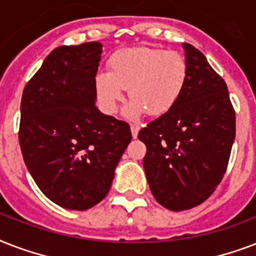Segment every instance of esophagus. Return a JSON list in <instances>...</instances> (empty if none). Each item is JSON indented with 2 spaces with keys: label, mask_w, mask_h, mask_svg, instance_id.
<instances>
[{
  "label": "esophagus",
  "mask_w": 256,
  "mask_h": 256,
  "mask_svg": "<svg viewBox=\"0 0 256 256\" xmlns=\"http://www.w3.org/2000/svg\"><path fill=\"white\" fill-rule=\"evenodd\" d=\"M138 130H140V126H130V132H132V138H138Z\"/></svg>",
  "instance_id": "obj_1"
}]
</instances>
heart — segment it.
Returning a JSON list of instances; mask_svg holds the SVG:
<instances>
[{
	"label": "heart",
	"mask_w": 256,
	"mask_h": 256,
	"mask_svg": "<svg viewBox=\"0 0 256 256\" xmlns=\"http://www.w3.org/2000/svg\"><path fill=\"white\" fill-rule=\"evenodd\" d=\"M108 73H97L94 92L102 110L114 114L124 98H132L126 114L136 118L142 112L162 116L174 108L187 81V61L175 50L156 48H126L108 58Z\"/></svg>",
	"instance_id": "1"
}]
</instances>
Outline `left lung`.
<instances>
[{
	"instance_id": "obj_1",
	"label": "left lung",
	"mask_w": 256,
	"mask_h": 256,
	"mask_svg": "<svg viewBox=\"0 0 256 256\" xmlns=\"http://www.w3.org/2000/svg\"><path fill=\"white\" fill-rule=\"evenodd\" d=\"M188 74L167 114L138 132L150 192L171 211L194 208L220 184L235 138V110L226 81L200 50L183 44Z\"/></svg>"
}]
</instances>
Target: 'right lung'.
Here are the masks:
<instances>
[{
  "label": "right lung",
  "mask_w": 256,
  "mask_h": 256,
  "mask_svg": "<svg viewBox=\"0 0 256 256\" xmlns=\"http://www.w3.org/2000/svg\"><path fill=\"white\" fill-rule=\"evenodd\" d=\"M100 54L97 41L56 48L21 98L24 162L44 195L68 210L92 208L106 198L132 140L128 122L94 106Z\"/></svg>",
  "instance_id": "add662e5"
}]
</instances>
